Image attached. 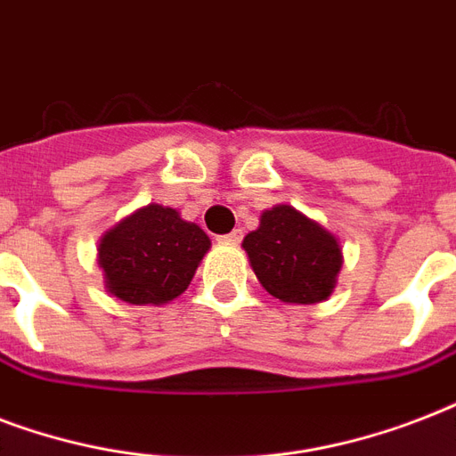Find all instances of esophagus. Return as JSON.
<instances>
[{"instance_id": "34e87169", "label": "esophagus", "mask_w": 456, "mask_h": 456, "mask_svg": "<svg viewBox=\"0 0 456 456\" xmlns=\"http://www.w3.org/2000/svg\"><path fill=\"white\" fill-rule=\"evenodd\" d=\"M241 239H243L241 229H234V232H229V234L220 236L217 241H220V243H229V246H236V243H241Z\"/></svg>"}]
</instances>
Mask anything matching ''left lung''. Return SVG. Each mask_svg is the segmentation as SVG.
Segmentation results:
<instances>
[{"label": "left lung", "instance_id": "1", "mask_svg": "<svg viewBox=\"0 0 456 456\" xmlns=\"http://www.w3.org/2000/svg\"><path fill=\"white\" fill-rule=\"evenodd\" d=\"M243 248L265 291L284 303L329 298L343 263L336 236L291 206L265 210L260 227L243 239Z\"/></svg>", "mask_w": 456, "mask_h": 456}]
</instances>
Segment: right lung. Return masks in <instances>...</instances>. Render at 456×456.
<instances>
[{
    "mask_svg": "<svg viewBox=\"0 0 456 456\" xmlns=\"http://www.w3.org/2000/svg\"><path fill=\"white\" fill-rule=\"evenodd\" d=\"M210 248L206 232L175 208H142L106 232L99 246L106 289L132 305H163L191 284Z\"/></svg>",
    "mask_w": 456,
    "mask_h": 456,
    "instance_id": "add662e5",
    "label": "right lung"
}]
</instances>
